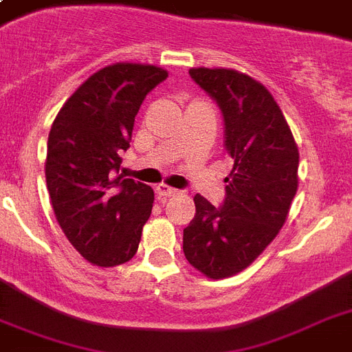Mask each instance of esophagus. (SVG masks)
I'll list each match as a JSON object with an SVG mask.
<instances>
[{
	"instance_id": "esophagus-1",
	"label": "esophagus",
	"mask_w": 352,
	"mask_h": 352,
	"mask_svg": "<svg viewBox=\"0 0 352 352\" xmlns=\"http://www.w3.org/2000/svg\"><path fill=\"white\" fill-rule=\"evenodd\" d=\"M155 192H157V197H159V201H166L168 197H173V195H177V193H179V190H175V188H171V186H166V184H159V186L155 188Z\"/></svg>"
}]
</instances>
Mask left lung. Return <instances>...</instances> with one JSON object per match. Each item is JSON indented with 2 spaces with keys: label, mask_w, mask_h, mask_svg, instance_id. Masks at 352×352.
I'll use <instances>...</instances> for the list:
<instances>
[{
  "label": "left lung",
  "mask_w": 352,
  "mask_h": 352,
  "mask_svg": "<svg viewBox=\"0 0 352 352\" xmlns=\"http://www.w3.org/2000/svg\"><path fill=\"white\" fill-rule=\"evenodd\" d=\"M190 76L219 106L234 168L221 206L193 197L195 217L184 228L182 250L204 276L221 279L248 267L285 225L300 153L265 85L234 69H190Z\"/></svg>",
  "instance_id": "obj_1"
}]
</instances>
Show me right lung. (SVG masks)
Returning <instances> with one entry per match:
<instances>
[{"label":"right lung","mask_w":352,"mask_h":352,"mask_svg":"<svg viewBox=\"0 0 352 352\" xmlns=\"http://www.w3.org/2000/svg\"><path fill=\"white\" fill-rule=\"evenodd\" d=\"M166 78L155 65L104 67L74 91L52 122L45 162L52 210L69 243L98 267L129 261L151 215L153 190L122 181L118 171L144 98Z\"/></svg>","instance_id":"right-lung-1"}]
</instances>
